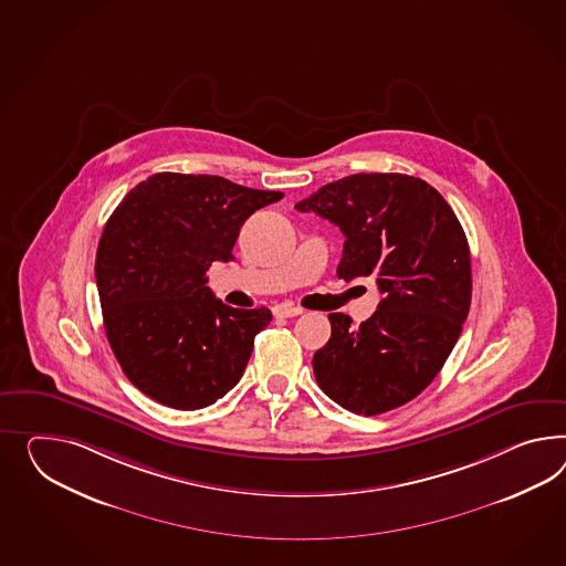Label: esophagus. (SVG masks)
Instances as JSON below:
<instances>
[{"label": "esophagus", "instance_id": "obj_1", "mask_svg": "<svg viewBox=\"0 0 566 566\" xmlns=\"http://www.w3.org/2000/svg\"><path fill=\"white\" fill-rule=\"evenodd\" d=\"M275 314L279 318H295V316L304 314V310H302V307H295V305H279L275 310Z\"/></svg>", "mask_w": 566, "mask_h": 566}]
</instances>
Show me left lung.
I'll use <instances>...</instances> for the list:
<instances>
[{
    "mask_svg": "<svg viewBox=\"0 0 566 566\" xmlns=\"http://www.w3.org/2000/svg\"><path fill=\"white\" fill-rule=\"evenodd\" d=\"M345 233L336 275H376V314L353 326L328 314L333 334L312 365L336 405L374 417L424 390L458 343L472 297L470 248L448 201L408 175H353L295 205Z\"/></svg>",
    "mask_w": 566,
    "mask_h": 566,
    "instance_id": "obj_1",
    "label": "left lung"
}]
</instances>
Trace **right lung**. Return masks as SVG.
I'll return each instance as SVG.
<instances>
[{
  "label": "right lung",
  "instance_id": "1",
  "mask_svg": "<svg viewBox=\"0 0 566 566\" xmlns=\"http://www.w3.org/2000/svg\"><path fill=\"white\" fill-rule=\"evenodd\" d=\"M281 199L221 176L160 172L116 207L96 252V285L106 338L137 390L197 410L240 381L273 314L223 304L205 273L232 261L242 223Z\"/></svg>",
  "mask_w": 566,
  "mask_h": 566
}]
</instances>
